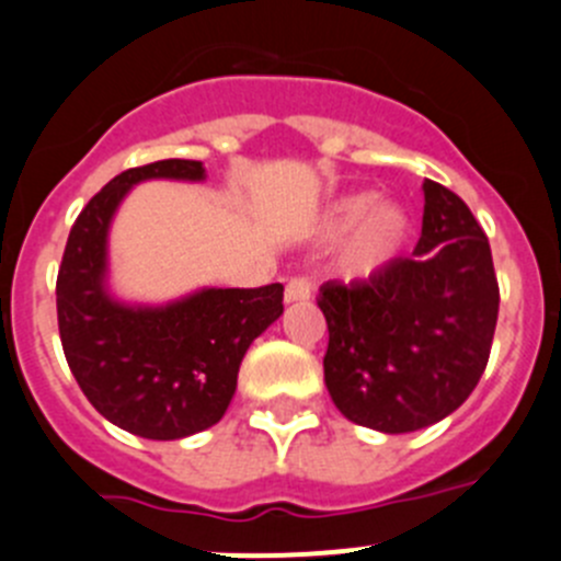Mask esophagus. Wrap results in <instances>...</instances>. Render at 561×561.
<instances>
[{
    "label": "esophagus",
    "instance_id": "obj_1",
    "mask_svg": "<svg viewBox=\"0 0 561 561\" xmlns=\"http://www.w3.org/2000/svg\"><path fill=\"white\" fill-rule=\"evenodd\" d=\"M311 289H313L311 277L295 275L289 284H286L284 297H286V302H302V300H308V297H311Z\"/></svg>",
    "mask_w": 561,
    "mask_h": 561
}]
</instances>
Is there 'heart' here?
Segmentation results:
<instances>
[{"label": "heart", "mask_w": 561, "mask_h": 561, "mask_svg": "<svg viewBox=\"0 0 561 561\" xmlns=\"http://www.w3.org/2000/svg\"><path fill=\"white\" fill-rule=\"evenodd\" d=\"M377 197L371 192H360V195L344 197L328 217V231L330 233H346L364 220L371 209H375ZM404 237H408V217L393 206H382L377 209L369 220L360 226V231L352 239L350 250H346V266L352 272H375L380 270L386 261L397 255L402 248Z\"/></svg>", "instance_id": "1"}]
</instances>
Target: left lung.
Returning a JSON list of instances; mask_svg holds the SVG:
<instances>
[{"instance_id": "1", "label": "left lung", "mask_w": 561, "mask_h": 561, "mask_svg": "<svg viewBox=\"0 0 561 561\" xmlns=\"http://www.w3.org/2000/svg\"><path fill=\"white\" fill-rule=\"evenodd\" d=\"M324 386L369 430L402 435L455 413L477 388L499 319V280L482 226L460 195L424 181L413 255L364 280H328Z\"/></svg>"}]
</instances>
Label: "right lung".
Wrapping results in <instances>:
<instances>
[{"mask_svg":"<svg viewBox=\"0 0 561 561\" xmlns=\"http://www.w3.org/2000/svg\"><path fill=\"white\" fill-rule=\"evenodd\" d=\"M142 179L201 181L204 164H142L90 197L57 272V324L79 388L106 421L148 440H175L222 419L244 352L284 313V286L204 289L164 308L110 300L106 228L131 184Z\"/></svg>","mask_w":561,"mask_h":561,"instance_id":"right-lung-1","label":"right lung"}]
</instances>
